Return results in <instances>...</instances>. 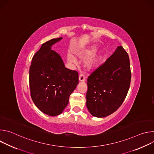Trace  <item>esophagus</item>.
<instances>
[{
  "label": "esophagus",
  "mask_w": 154,
  "mask_h": 154,
  "mask_svg": "<svg viewBox=\"0 0 154 154\" xmlns=\"http://www.w3.org/2000/svg\"><path fill=\"white\" fill-rule=\"evenodd\" d=\"M79 80H80V82H84V81H85V80H86L85 75L83 74H82V73L79 75Z\"/></svg>",
  "instance_id": "esophagus-1"
}]
</instances>
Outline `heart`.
I'll return each instance as SVG.
<instances>
[{
	"mask_svg": "<svg viewBox=\"0 0 154 154\" xmlns=\"http://www.w3.org/2000/svg\"><path fill=\"white\" fill-rule=\"evenodd\" d=\"M96 52V49L94 48H92L90 49H88L86 51H85L84 52L82 53V54H79L77 55V56L80 58H82L83 57L84 55H92L93 54L94 52ZM68 60L69 61V62L73 63V64H75L77 63V60L76 59L74 58V57L73 55H72L71 54H68ZM96 64V60H92L90 61H87L85 64V67L88 69H92Z\"/></svg>",
	"mask_w": 154,
	"mask_h": 154,
	"instance_id": "heart-1",
	"label": "heart"
}]
</instances>
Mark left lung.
<instances>
[{
  "mask_svg": "<svg viewBox=\"0 0 154 154\" xmlns=\"http://www.w3.org/2000/svg\"><path fill=\"white\" fill-rule=\"evenodd\" d=\"M131 81L129 57L121 46L87 79L86 106L94 116L103 118L124 102Z\"/></svg>",
  "mask_w": 154,
  "mask_h": 154,
  "instance_id": "8db88e82",
  "label": "left lung"
}]
</instances>
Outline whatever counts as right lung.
I'll use <instances>...</instances> for the list:
<instances>
[{
  "label": "right lung",
  "mask_w": 154,
  "mask_h": 154,
  "mask_svg": "<svg viewBox=\"0 0 154 154\" xmlns=\"http://www.w3.org/2000/svg\"><path fill=\"white\" fill-rule=\"evenodd\" d=\"M61 38L43 43L33 57L29 70L31 97L41 112L52 116L63 112L79 83L78 72L65 68L60 56L51 50Z\"/></svg>",
  "instance_id": "obj_1"
}]
</instances>
